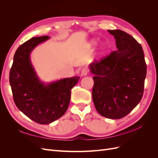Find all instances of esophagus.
Returning <instances> with one entry per match:
<instances>
[{
    "label": "esophagus",
    "mask_w": 158,
    "mask_h": 158,
    "mask_svg": "<svg viewBox=\"0 0 158 158\" xmlns=\"http://www.w3.org/2000/svg\"><path fill=\"white\" fill-rule=\"evenodd\" d=\"M88 73V70L86 68H83L81 70V74L82 76H86Z\"/></svg>",
    "instance_id": "34e87169"
}]
</instances>
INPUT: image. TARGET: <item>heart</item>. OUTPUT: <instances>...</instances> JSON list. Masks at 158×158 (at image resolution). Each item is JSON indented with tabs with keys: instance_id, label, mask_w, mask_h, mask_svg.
<instances>
[{
	"instance_id": "1",
	"label": "heart",
	"mask_w": 158,
	"mask_h": 158,
	"mask_svg": "<svg viewBox=\"0 0 158 158\" xmlns=\"http://www.w3.org/2000/svg\"><path fill=\"white\" fill-rule=\"evenodd\" d=\"M97 41L95 40H91L90 41V42H89V46H91V47H93V46H95V45L97 44ZM105 45H103V44H102V45H101V50L102 51V50H103L104 49H105Z\"/></svg>"
}]
</instances>
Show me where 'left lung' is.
Segmentation results:
<instances>
[{
    "instance_id": "obj_1",
    "label": "left lung",
    "mask_w": 158,
    "mask_h": 158,
    "mask_svg": "<svg viewBox=\"0 0 158 158\" xmlns=\"http://www.w3.org/2000/svg\"><path fill=\"white\" fill-rule=\"evenodd\" d=\"M108 31L115 39L117 50L89 65L94 74L92 98L101 115L119 119L140 102L146 64L142 47L135 38L120 30Z\"/></svg>"
}]
</instances>
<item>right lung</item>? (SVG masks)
I'll return each instance as SVG.
<instances>
[{
  "label": "right lung",
  "instance_id": "1",
  "mask_svg": "<svg viewBox=\"0 0 158 158\" xmlns=\"http://www.w3.org/2000/svg\"><path fill=\"white\" fill-rule=\"evenodd\" d=\"M49 39V36L32 37L17 49L10 71V84L16 106L32 121L49 124L66 111L71 89L79 76L63 78L44 84L38 77L30 60L35 47Z\"/></svg>",
  "mask_w": 158,
  "mask_h": 158
}]
</instances>
